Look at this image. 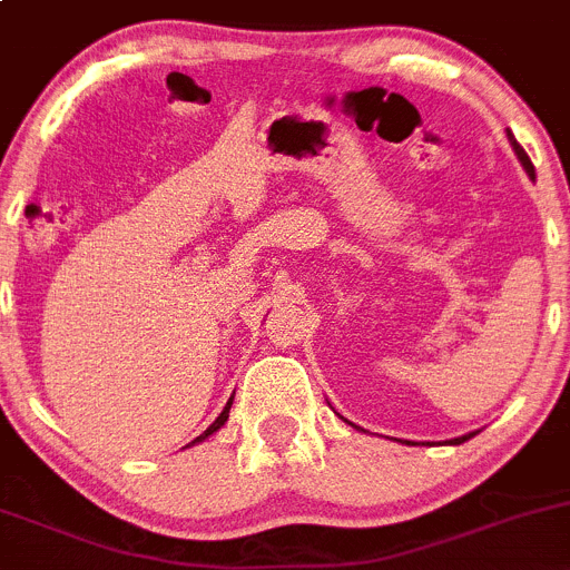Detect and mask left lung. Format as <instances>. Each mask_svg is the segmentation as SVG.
<instances>
[{
	"mask_svg": "<svg viewBox=\"0 0 570 570\" xmlns=\"http://www.w3.org/2000/svg\"><path fill=\"white\" fill-rule=\"evenodd\" d=\"M508 141H511V147H513V153H517L519 164L524 166L527 177H530V179H535V169H532V164H530V158H527V153H524V149L519 147L517 139H513V134H511V130H508ZM335 415H338V412H335ZM338 417H341V421H344V423H350V421H346L344 415H338ZM350 426H355V423H350ZM355 429H361V426H355ZM361 431H365V429H361ZM475 434H478V431H470V434H464V436H453V440H445V442H448V445H461V442L472 440V436H475ZM426 445H434V442H426Z\"/></svg>",
	"mask_w": 570,
	"mask_h": 570,
	"instance_id": "obj_1",
	"label": "left lung"
}]
</instances>
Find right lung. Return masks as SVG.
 Instances as JSON below:
<instances>
[{
  "label": "right lung",
  "instance_id": "1",
  "mask_svg": "<svg viewBox=\"0 0 570 570\" xmlns=\"http://www.w3.org/2000/svg\"><path fill=\"white\" fill-rule=\"evenodd\" d=\"M232 401H235V395H232V399H229V401H226L224 412H220V415H218V417H215V421H213V426H209V429L205 431V434H199V436H196V440H194V442H190V445H196V442H205L209 434H215V431H218L220 426H224V423H226V421H229V410H232ZM190 445H188V448H190Z\"/></svg>",
  "mask_w": 570,
  "mask_h": 570
}]
</instances>
